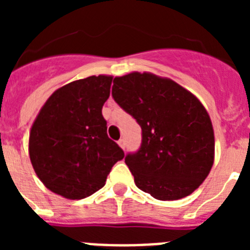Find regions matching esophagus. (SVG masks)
Segmentation results:
<instances>
[{
    "instance_id": "obj_1",
    "label": "esophagus",
    "mask_w": 250,
    "mask_h": 250,
    "mask_svg": "<svg viewBox=\"0 0 250 250\" xmlns=\"http://www.w3.org/2000/svg\"><path fill=\"white\" fill-rule=\"evenodd\" d=\"M118 144H119V146L121 147V149H125V140H124V139H120V140L118 141Z\"/></svg>"
}]
</instances>
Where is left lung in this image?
Instances as JSON below:
<instances>
[{
  "label": "left lung",
  "instance_id": "8db88e82",
  "mask_svg": "<svg viewBox=\"0 0 250 250\" xmlns=\"http://www.w3.org/2000/svg\"><path fill=\"white\" fill-rule=\"evenodd\" d=\"M112 98L139 123L143 143L125 163L136 187L158 200H178L210 173L215 140L200 100L171 79L151 72L116 76Z\"/></svg>",
  "mask_w": 250,
  "mask_h": 250
}]
</instances>
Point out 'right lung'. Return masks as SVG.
Returning a JSON list of instances; mask_svg holds the SVG:
<instances>
[{
  "label": "right lung",
  "mask_w": 250,
  "mask_h": 250,
  "mask_svg": "<svg viewBox=\"0 0 250 250\" xmlns=\"http://www.w3.org/2000/svg\"><path fill=\"white\" fill-rule=\"evenodd\" d=\"M111 83V75H99L61 86L31 126L28 154L35 173L48 190L66 199H83L101 189L124 158L101 114Z\"/></svg>",
  "instance_id": "1"
}]
</instances>
